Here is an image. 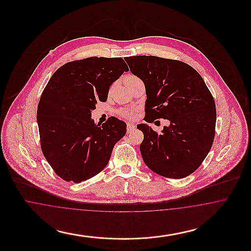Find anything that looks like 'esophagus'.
<instances>
[{
  "label": "esophagus",
  "instance_id": "34e87169",
  "mask_svg": "<svg viewBox=\"0 0 251 251\" xmlns=\"http://www.w3.org/2000/svg\"><path fill=\"white\" fill-rule=\"evenodd\" d=\"M135 129V125L134 124H131V123H128L127 124V132L130 133L131 131H133Z\"/></svg>",
  "mask_w": 251,
  "mask_h": 251
}]
</instances>
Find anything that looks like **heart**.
I'll list each match as a JSON object with an SVG mask.
<instances>
[{"instance_id": "obj_1", "label": "heart", "mask_w": 251, "mask_h": 251, "mask_svg": "<svg viewBox=\"0 0 251 251\" xmlns=\"http://www.w3.org/2000/svg\"><path fill=\"white\" fill-rule=\"evenodd\" d=\"M134 79H137L136 77L134 76H127L125 78V82H128V81H131V80H134ZM120 117H123V118H126V119H132L134 117V112L133 110H131L130 108H126V109H121L120 112H119Z\"/></svg>"}]
</instances>
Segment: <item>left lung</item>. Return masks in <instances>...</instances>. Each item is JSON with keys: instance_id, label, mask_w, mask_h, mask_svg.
Wrapping results in <instances>:
<instances>
[{"instance_id": "8db88e82", "label": "left lung", "mask_w": 251, "mask_h": 251, "mask_svg": "<svg viewBox=\"0 0 251 251\" xmlns=\"http://www.w3.org/2000/svg\"><path fill=\"white\" fill-rule=\"evenodd\" d=\"M124 59L145 84V121L170 122L160 134L146 123L137 125L144 133L140 145L144 163L167 178L189 176L201 165L215 138V100L202 77L177 60L146 55Z\"/></svg>"}]
</instances>
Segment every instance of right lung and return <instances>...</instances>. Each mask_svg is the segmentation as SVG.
Listing matches in <instances>:
<instances>
[{"mask_svg":"<svg viewBox=\"0 0 251 251\" xmlns=\"http://www.w3.org/2000/svg\"><path fill=\"white\" fill-rule=\"evenodd\" d=\"M128 71L122 58L89 57L65 64L50 77L36 120L42 152L61 179L79 183L107 166L127 125L114 117L96 124L91 112Z\"/></svg>","mask_w":251,"mask_h":251,"instance_id":"add662e5","label":"right lung"}]
</instances>
